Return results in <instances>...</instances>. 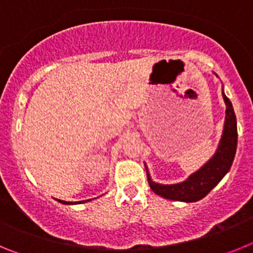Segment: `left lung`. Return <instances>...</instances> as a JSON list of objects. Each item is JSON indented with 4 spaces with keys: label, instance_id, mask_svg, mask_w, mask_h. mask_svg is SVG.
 Listing matches in <instances>:
<instances>
[{
    "label": "left lung",
    "instance_id": "1",
    "mask_svg": "<svg viewBox=\"0 0 253 253\" xmlns=\"http://www.w3.org/2000/svg\"><path fill=\"white\" fill-rule=\"evenodd\" d=\"M223 100L225 102V120L223 128L222 138L219 142L215 153L204 166L200 167L196 172L191 173L182 182L171 185H163L154 182L152 180L149 171L147 169V177L152 191L157 195L169 200L184 203H194L205 198L208 194L220 182L228 173L233 163L237 151V120L231 100L222 92Z\"/></svg>",
    "mask_w": 253,
    "mask_h": 253
}]
</instances>
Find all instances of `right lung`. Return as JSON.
Returning a JSON list of instances; mask_svg holds the SVG:
<instances>
[{"label": "right lung", "instance_id": "right-lung-1", "mask_svg": "<svg viewBox=\"0 0 253 253\" xmlns=\"http://www.w3.org/2000/svg\"><path fill=\"white\" fill-rule=\"evenodd\" d=\"M58 202L59 203H62V204H67V205H69V204H82V203H87V202H90V200H82V202H77V203H73V202H64V200H59V199H57Z\"/></svg>", "mask_w": 253, "mask_h": 253}]
</instances>
